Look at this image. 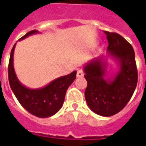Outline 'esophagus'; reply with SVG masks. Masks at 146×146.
I'll use <instances>...</instances> for the list:
<instances>
[{"label":"esophagus","mask_w":146,"mask_h":146,"mask_svg":"<svg viewBox=\"0 0 146 146\" xmlns=\"http://www.w3.org/2000/svg\"><path fill=\"white\" fill-rule=\"evenodd\" d=\"M84 76V72H83L82 70H77V73H76V76H77V77H83Z\"/></svg>","instance_id":"34e87169"}]
</instances>
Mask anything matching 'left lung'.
Returning a JSON list of instances; mask_svg holds the SVG:
<instances>
[{
	"label": "left lung",
	"mask_w": 146,
	"mask_h": 146,
	"mask_svg": "<svg viewBox=\"0 0 146 146\" xmlns=\"http://www.w3.org/2000/svg\"><path fill=\"white\" fill-rule=\"evenodd\" d=\"M109 46L107 53L93 58L84 66L88 86L84 92L88 107L102 116L118 113L130 101L138 82L134 49L123 36L103 31ZM108 58L118 66V70L106 77Z\"/></svg>",
	"instance_id": "1"
}]
</instances>
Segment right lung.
<instances>
[{
	"mask_svg": "<svg viewBox=\"0 0 146 146\" xmlns=\"http://www.w3.org/2000/svg\"><path fill=\"white\" fill-rule=\"evenodd\" d=\"M37 33H40L37 30H31L19 40ZM15 45L11 49L8 64V80L12 92L23 107L31 114L40 118L53 116L62 107L67 89L76 79V71L56 78L40 88H27L19 80L15 71L13 59Z\"/></svg>",
	"mask_w": 146,
	"mask_h": 146,
	"instance_id": "right-lung-1",
	"label": "right lung"
}]
</instances>
